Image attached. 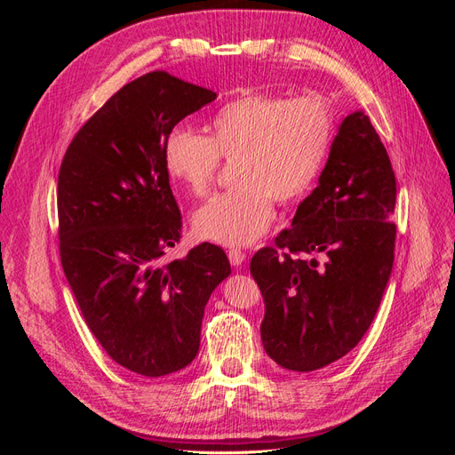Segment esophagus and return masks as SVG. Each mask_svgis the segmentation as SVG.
<instances>
[{
    "label": "esophagus",
    "instance_id": "obj_1",
    "mask_svg": "<svg viewBox=\"0 0 455 455\" xmlns=\"http://www.w3.org/2000/svg\"><path fill=\"white\" fill-rule=\"evenodd\" d=\"M228 258H229V261H231V266H241L243 261L246 259V254L241 251V249H229L228 251Z\"/></svg>",
    "mask_w": 455,
    "mask_h": 455
}]
</instances>
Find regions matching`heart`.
Returning a JSON list of instances; mask_svg holds the SVG:
<instances>
[{"label": "heart", "mask_w": 455, "mask_h": 455, "mask_svg": "<svg viewBox=\"0 0 455 455\" xmlns=\"http://www.w3.org/2000/svg\"><path fill=\"white\" fill-rule=\"evenodd\" d=\"M336 139L334 108L323 96L246 92L226 102L209 136L176 127L163 148L164 169L189 196L209 194L222 161L233 164V189L196 212L199 239L244 246L269 229L275 204H296L313 189Z\"/></svg>", "instance_id": "b5f03b06"}]
</instances>
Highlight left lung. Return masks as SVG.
Segmentation results:
<instances>
[{"label":"left lung","instance_id":"left-lung-1","mask_svg":"<svg viewBox=\"0 0 455 455\" xmlns=\"http://www.w3.org/2000/svg\"><path fill=\"white\" fill-rule=\"evenodd\" d=\"M395 203L387 149L368 116L355 112L292 226L251 259L266 301L261 341L275 363L311 371L363 339L393 269Z\"/></svg>","mask_w":455,"mask_h":455}]
</instances>
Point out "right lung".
<instances>
[{"instance_id":"1","label":"right lung","mask_w":455,"mask_h":455,"mask_svg":"<svg viewBox=\"0 0 455 455\" xmlns=\"http://www.w3.org/2000/svg\"><path fill=\"white\" fill-rule=\"evenodd\" d=\"M216 92L149 72L121 87L68 146L59 172V251L81 315L112 359L159 378L196 359L204 306L231 275L226 252L182 237L164 169L169 132Z\"/></svg>"}]
</instances>
